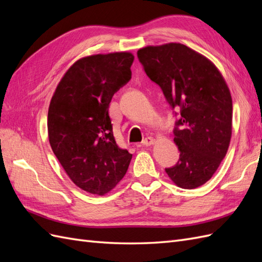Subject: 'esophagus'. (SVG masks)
<instances>
[{"label":"esophagus","mask_w":262,"mask_h":262,"mask_svg":"<svg viewBox=\"0 0 262 262\" xmlns=\"http://www.w3.org/2000/svg\"><path fill=\"white\" fill-rule=\"evenodd\" d=\"M155 143V140L152 137H147L145 138L143 141H142V144L145 145V146H149V145H153Z\"/></svg>","instance_id":"esophagus-1"}]
</instances>
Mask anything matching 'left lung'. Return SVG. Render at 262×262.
I'll list each match as a JSON object with an SVG mask.
<instances>
[{"instance_id":"left-lung-1","label":"left lung","mask_w":262,"mask_h":262,"mask_svg":"<svg viewBox=\"0 0 262 262\" xmlns=\"http://www.w3.org/2000/svg\"><path fill=\"white\" fill-rule=\"evenodd\" d=\"M138 58L171 108H180L173 129L180 157L165 171L180 188L200 187L216 171L231 142L233 102L224 77L208 58L177 42L144 47Z\"/></svg>"}]
</instances>
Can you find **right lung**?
<instances>
[{
  "mask_svg": "<svg viewBox=\"0 0 262 262\" xmlns=\"http://www.w3.org/2000/svg\"><path fill=\"white\" fill-rule=\"evenodd\" d=\"M130 52L77 60L61 78L48 112L51 148L70 179L104 195L128 170L132 154L119 147L108 114L114 94L131 80Z\"/></svg>",
  "mask_w": 262,
  "mask_h": 262,
  "instance_id": "add662e5",
  "label": "right lung"
}]
</instances>
